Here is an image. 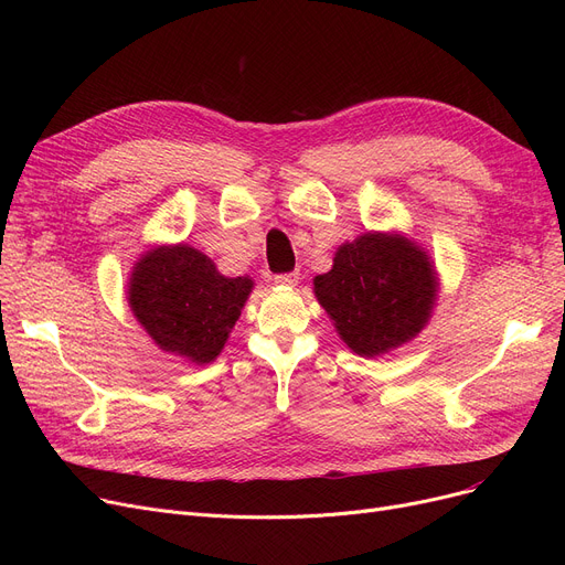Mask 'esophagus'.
Masks as SVG:
<instances>
[{
    "instance_id": "esophagus-1",
    "label": "esophagus",
    "mask_w": 565,
    "mask_h": 565,
    "mask_svg": "<svg viewBox=\"0 0 565 565\" xmlns=\"http://www.w3.org/2000/svg\"><path fill=\"white\" fill-rule=\"evenodd\" d=\"M275 281L279 284V286H295L300 281V273H286V275H277L275 277Z\"/></svg>"
}]
</instances>
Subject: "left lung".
<instances>
[{"label": "left lung", "mask_w": 565, "mask_h": 565, "mask_svg": "<svg viewBox=\"0 0 565 565\" xmlns=\"http://www.w3.org/2000/svg\"><path fill=\"white\" fill-rule=\"evenodd\" d=\"M439 279L428 254L401 233L371 231L334 254L330 273L313 279L320 307L343 343L377 358L417 337L433 313Z\"/></svg>", "instance_id": "1"}]
</instances>
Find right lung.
I'll return each instance as SVG.
<instances>
[{
  "label": "right lung",
  "mask_w": 565,
  "mask_h": 565,
  "mask_svg": "<svg viewBox=\"0 0 565 565\" xmlns=\"http://www.w3.org/2000/svg\"><path fill=\"white\" fill-rule=\"evenodd\" d=\"M249 277H224L190 245H162L132 267L128 305L164 352L211 364L249 298Z\"/></svg>",
  "instance_id": "1"
}]
</instances>
